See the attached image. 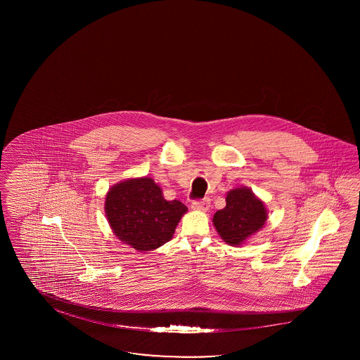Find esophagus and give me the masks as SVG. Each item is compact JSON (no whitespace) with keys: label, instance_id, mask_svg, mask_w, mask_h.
<instances>
[{"label":"esophagus","instance_id":"1","mask_svg":"<svg viewBox=\"0 0 360 360\" xmlns=\"http://www.w3.org/2000/svg\"><path fill=\"white\" fill-rule=\"evenodd\" d=\"M191 207L193 209H195V210H207L209 207H210V202H209V200L207 198H204V200H194V201H191Z\"/></svg>","mask_w":360,"mask_h":360}]
</instances>
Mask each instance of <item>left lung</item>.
I'll use <instances>...</instances> for the list:
<instances>
[{
  "label": "left lung",
  "mask_w": 360,
  "mask_h": 360,
  "mask_svg": "<svg viewBox=\"0 0 360 360\" xmlns=\"http://www.w3.org/2000/svg\"><path fill=\"white\" fill-rule=\"evenodd\" d=\"M225 201V207L214 213L213 224L225 243L240 245L264 225L267 212L250 188L231 190Z\"/></svg>",
  "instance_id": "8db88e82"
}]
</instances>
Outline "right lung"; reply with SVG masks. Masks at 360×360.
I'll list each match as a JSON object with an SVG mask.
<instances>
[{
  "mask_svg": "<svg viewBox=\"0 0 360 360\" xmlns=\"http://www.w3.org/2000/svg\"><path fill=\"white\" fill-rule=\"evenodd\" d=\"M105 212L115 235L137 251H153L172 239L188 207L167 201L151 178L128 179L106 194Z\"/></svg>",
  "mask_w": 360,
  "mask_h": 360,
  "instance_id": "right-lung-1",
  "label": "right lung"
}]
</instances>
